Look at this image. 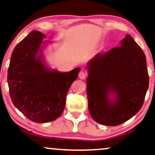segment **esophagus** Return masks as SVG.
Returning a JSON list of instances; mask_svg holds the SVG:
<instances>
[{
    "mask_svg": "<svg viewBox=\"0 0 155 155\" xmlns=\"http://www.w3.org/2000/svg\"><path fill=\"white\" fill-rule=\"evenodd\" d=\"M78 77H79L81 79H84V78H86V73L83 71H80L79 74H78Z\"/></svg>",
    "mask_w": 155,
    "mask_h": 155,
    "instance_id": "esophagus-1",
    "label": "esophagus"
}]
</instances>
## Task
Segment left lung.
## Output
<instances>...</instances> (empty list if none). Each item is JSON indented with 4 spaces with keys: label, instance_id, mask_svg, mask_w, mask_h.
Segmentation results:
<instances>
[{
    "label": "left lung",
    "instance_id": "1",
    "mask_svg": "<svg viewBox=\"0 0 155 155\" xmlns=\"http://www.w3.org/2000/svg\"><path fill=\"white\" fill-rule=\"evenodd\" d=\"M120 47L97 53L87 64L88 110L94 120L114 126L142 107L149 87L145 53L129 34Z\"/></svg>",
    "mask_w": 155,
    "mask_h": 155
}]
</instances>
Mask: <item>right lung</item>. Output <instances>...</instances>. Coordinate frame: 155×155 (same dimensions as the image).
Segmentation results:
<instances>
[{"label":"right lung","instance_id":"add662e5","mask_svg":"<svg viewBox=\"0 0 155 155\" xmlns=\"http://www.w3.org/2000/svg\"><path fill=\"white\" fill-rule=\"evenodd\" d=\"M32 31L13 50L8 71L10 98L17 110L36 123L58 119L64 111L66 95L80 68L60 72L48 67L43 49L51 41Z\"/></svg>","mask_w":155,"mask_h":155}]
</instances>
